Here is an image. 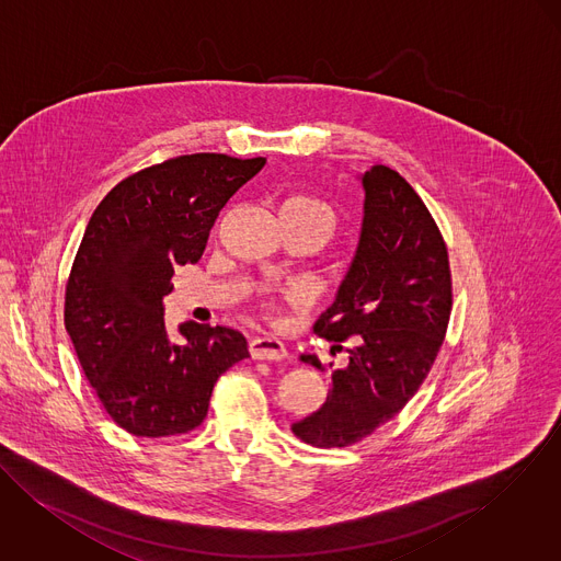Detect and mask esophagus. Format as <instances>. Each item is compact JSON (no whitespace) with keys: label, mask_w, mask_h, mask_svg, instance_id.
<instances>
[{"label":"esophagus","mask_w":561,"mask_h":561,"mask_svg":"<svg viewBox=\"0 0 561 561\" xmlns=\"http://www.w3.org/2000/svg\"><path fill=\"white\" fill-rule=\"evenodd\" d=\"M250 354L256 360H282L286 358V345L275 337H254L250 340Z\"/></svg>","instance_id":"34e87169"}]
</instances>
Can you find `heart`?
<instances>
[{
  "label": "heart",
  "mask_w": 561,
  "mask_h": 561,
  "mask_svg": "<svg viewBox=\"0 0 561 561\" xmlns=\"http://www.w3.org/2000/svg\"><path fill=\"white\" fill-rule=\"evenodd\" d=\"M284 207H297V209H301V211L309 214V216L318 217V219L324 224V228L329 230V234L333 232V228H335V224H337L335 209H333L329 203H324V201H320V198H313V196H295V198H290ZM286 297H288V299H297L299 293H297V290H290ZM275 309H277L275 302H264L266 316H273Z\"/></svg>",
  "instance_id": "obj_1"
}]
</instances>
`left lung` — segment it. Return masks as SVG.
Returning <instances> with one entry per match:
<instances>
[{
    "mask_svg": "<svg viewBox=\"0 0 561 561\" xmlns=\"http://www.w3.org/2000/svg\"><path fill=\"white\" fill-rule=\"evenodd\" d=\"M363 185L356 259L337 301L313 324L347 352V365L331 371L327 403L293 425L318 448L352 446L405 408L432 371L453 311L446 241L421 196L388 167H374ZM301 358L324 369L313 354Z\"/></svg>",
    "mask_w": 561,
    "mask_h": 561,
    "instance_id": "1",
    "label": "left lung"
}]
</instances>
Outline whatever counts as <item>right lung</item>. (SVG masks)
Instances as JSON below:
<instances>
[{"label": "right lung", "mask_w": 561, "mask_h": 561, "mask_svg": "<svg viewBox=\"0 0 561 561\" xmlns=\"http://www.w3.org/2000/svg\"><path fill=\"white\" fill-rule=\"evenodd\" d=\"M264 158L190 153L119 181L95 207L72 262L64 324L106 414L138 437L194 432L217 378L250 356L228 327L185 322L171 342L162 297L198 262L219 211Z\"/></svg>", "instance_id": "obj_1"}]
</instances>
